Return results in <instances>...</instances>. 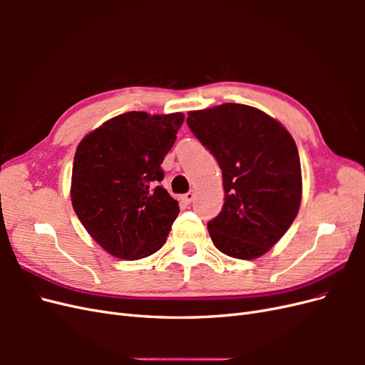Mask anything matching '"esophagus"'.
<instances>
[{
    "label": "esophagus",
    "instance_id": "obj_1",
    "mask_svg": "<svg viewBox=\"0 0 365 365\" xmlns=\"http://www.w3.org/2000/svg\"><path fill=\"white\" fill-rule=\"evenodd\" d=\"M193 197H195V192H193V190H190L189 193L182 195V196H181V200H182L185 204H190V202L193 201Z\"/></svg>",
    "mask_w": 365,
    "mask_h": 365
}]
</instances>
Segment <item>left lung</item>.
Returning <instances> with one entry per match:
<instances>
[{
	"mask_svg": "<svg viewBox=\"0 0 365 365\" xmlns=\"http://www.w3.org/2000/svg\"><path fill=\"white\" fill-rule=\"evenodd\" d=\"M187 125L217 160L225 202L207 224L215 247L251 260L288 231L302 202V165L292 135L257 108L224 103L190 111Z\"/></svg>",
	"mask_w": 365,
	"mask_h": 365,
	"instance_id": "8db88e82",
	"label": "left lung"
}]
</instances>
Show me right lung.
I'll return each instance as SVG.
<instances>
[{
    "mask_svg": "<svg viewBox=\"0 0 365 365\" xmlns=\"http://www.w3.org/2000/svg\"><path fill=\"white\" fill-rule=\"evenodd\" d=\"M182 121L181 113L130 111L105 121L77 146L71 204L111 256L138 260L164 245L180 205L158 185L161 163Z\"/></svg>",
    "mask_w": 365,
    "mask_h": 365,
    "instance_id": "obj_1",
    "label": "right lung"
}]
</instances>
